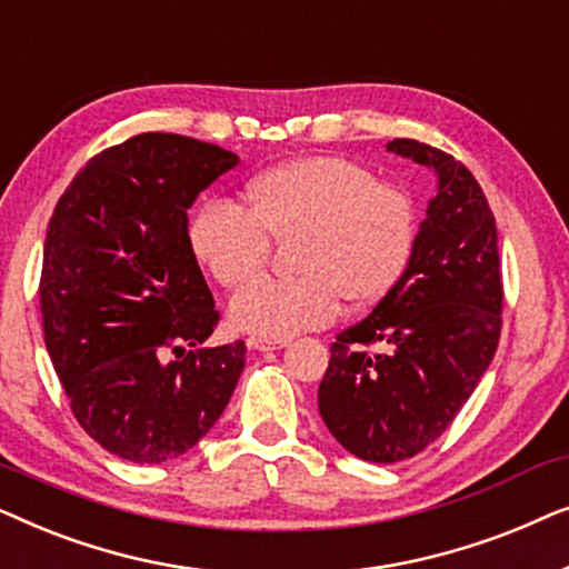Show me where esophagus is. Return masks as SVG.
<instances>
[{"instance_id":"34e87169","label":"esophagus","mask_w":569,"mask_h":569,"mask_svg":"<svg viewBox=\"0 0 569 569\" xmlns=\"http://www.w3.org/2000/svg\"><path fill=\"white\" fill-rule=\"evenodd\" d=\"M248 347L259 349V352H274V349H284L287 339H261V337H251L248 339Z\"/></svg>"}]
</instances>
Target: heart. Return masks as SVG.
Listing matches in <instances>:
<instances>
[{
	"label": "heart",
	"instance_id": "1",
	"mask_svg": "<svg viewBox=\"0 0 569 569\" xmlns=\"http://www.w3.org/2000/svg\"><path fill=\"white\" fill-rule=\"evenodd\" d=\"M251 212L209 199L189 220L197 261L224 287L266 268L268 236L300 234L290 280H254L230 300V323L263 339H290L339 316L341 300L372 306L407 274L417 246L411 199L345 158H300L246 186Z\"/></svg>",
	"mask_w": 569,
	"mask_h": 569
}]
</instances>
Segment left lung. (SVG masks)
<instances>
[{"label": "left lung", "instance_id": "1", "mask_svg": "<svg viewBox=\"0 0 569 569\" xmlns=\"http://www.w3.org/2000/svg\"><path fill=\"white\" fill-rule=\"evenodd\" d=\"M388 152L435 170L407 274L368 318L341 331L318 411L349 453L411 458L440 438L492 362L502 326L495 214L471 170L417 139Z\"/></svg>", "mask_w": 569, "mask_h": 569}]
</instances>
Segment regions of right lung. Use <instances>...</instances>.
<instances>
[{"label":"right lung","instance_id":"1","mask_svg":"<svg viewBox=\"0 0 569 569\" xmlns=\"http://www.w3.org/2000/svg\"><path fill=\"white\" fill-rule=\"evenodd\" d=\"M236 166L217 144L147 131L96 154L53 209L46 349L82 430L131 463L197 446L243 372V341L186 352L217 326L186 209Z\"/></svg>","mask_w":569,"mask_h":569}]
</instances>
